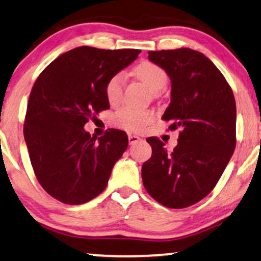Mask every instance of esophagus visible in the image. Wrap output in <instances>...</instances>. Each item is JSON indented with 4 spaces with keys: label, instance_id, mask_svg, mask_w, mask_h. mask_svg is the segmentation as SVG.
Masks as SVG:
<instances>
[{
    "label": "esophagus",
    "instance_id": "obj_1",
    "mask_svg": "<svg viewBox=\"0 0 261 261\" xmlns=\"http://www.w3.org/2000/svg\"><path fill=\"white\" fill-rule=\"evenodd\" d=\"M140 140H141V139L139 138L138 135H135V134H129V135H128V141H129L130 145L137 144V142H139Z\"/></svg>",
    "mask_w": 261,
    "mask_h": 261
}]
</instances>
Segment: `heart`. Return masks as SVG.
<instances>
[{
  "instance_id": "obj_1",
  "label": "heart",
  "mask_w": 261,
  "mask_h": 261,
  "mask_svg": "<svg viewBox=\"0 0 261 261\" xmlns=\"http://www.w3.org/2000/svg\"><path fill=\"white\" fill-rule=\"evenodd\" d=\"M134 76L147 85L152 92H159L167 85L169 76L166 71L156 64L151 62H142L134 67ZM124 74L122 72L115 73L107 82L106 97L110 105H116L120 102L123 95ZM153 120V113L149 110H142L122 107L114 115V121L117 126L127 128L130 130H139Z\"/></svg>"
}]
</instances>
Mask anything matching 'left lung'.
I'll return each mask as SVG.
<instances>
[{
  "instance_id": "8db88e82",
  "label": "left lung",
  "mask_w": 261,
  "mask_h": 261,
  "mask_svg": "<svg viewBox=\"0 0 261 261\" xmlns=\"http://www.w3.org/2000/svg\"><path fill=\"white\" fill-rule=\"evenodd\" d=\"M171 80V102L162 119L181 132L172 152L148 138L152 156L142 164L146 191L167 208L181 209L210 194L237 145V106L231 88L214 63L191 48L148 52Z\"/></svg>"
}]
</instances>
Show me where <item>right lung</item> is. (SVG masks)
Listing matches in <instances>:
<instances>
[{
	"label": "right lung",
	"mask_w": 261,
	"mask_h": 261,
	"mask_svg": "<svg viewBox=\"0 0 261 261\" xmlns=\"http://www.w3.org/2000/svg\"><path fill=\"white\" fill-rule=\"evenodd\" d=\"M140 52L81 46L39 74L28 99L23 135L37 179L53 198L78 205L106 189L128 146L127 134L110 129L97 139L83 127L109 109L107 82Z\"/></svg>",
	"instance_id": "right-lung-1"
}]
</instances>
